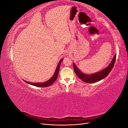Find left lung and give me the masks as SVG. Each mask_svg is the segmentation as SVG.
<instances>
[{
    "mask_svg": "<svg viewBox=\"0 0 128 128\" xmlns=\"http://www.w3.org/2000/svg\"><path fill=\"white\" fill-rule=\"evenodd\" d=\"M116 55H115L113 60L111 61L110 64L107 67L103 69L102 70L92 75H86L85 74H83L76 67L74 64H73L74 69V71L77 76H78L82 80L83 82L88 83L96 82L99 80H100L104 79V78H105V77L109 74L114 66L116 60Z\"/></svg>",
    "mask_w": 128,
    "mask_h": 128,
    "instance_id": "1",
    "label": "left lung"
}]
</instances>
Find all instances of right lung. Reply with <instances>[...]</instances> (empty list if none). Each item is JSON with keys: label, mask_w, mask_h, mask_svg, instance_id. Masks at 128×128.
I'll list each match as a JSON object with an SVG mask.
<instances>
[{"label": "right lung", "mask_w": 128, "mask_h": 128, "mask_svg": "<svg viewBox=\"0 0 128 128\" xmlns=\"http://www.w3.org/2000/svg\"><path fill=\"white\" fill-rule=\"evenodd\" d=\"M63 59H61L59 64H58V66L56 67V70L54 72V74L53 75V76L52 77V78H50L49 80H48V81H46L45 82H43V83H31V82H26V80H24L25 82L27 83L30 84L32 86H38V87H47V86H49L55 82V81L56 80L57 77H58V73H59V69H60V65L61 63V62L62 61Z\"/></svg>", "instance_id": "1"}]
</instances>
